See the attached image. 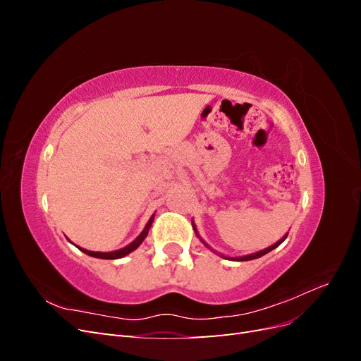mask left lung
<instances>
[{"label": "left lung", "instance_id": "8db88e82", "mask_svg": "<svg viewBox=\"0 0 361 361\" xmlns=\"http://www.w3.org/2000/svg\"><path fill=\"white\" fill-rule=\"evenodd\" d=\"M192 223V228H194V232H195V235H197L199 238H200V235H199V232H197V227H195V223L194 221H191ZM288 238V233L285 235V236H283L281 239H279V241L276 243V244H272L271 247H268V248H264V250H260V251H256V253H251V255H247V256H239V257H231V256H224V255H220V253H218V255H220L221 257H224V259H228V260H236V262H244V260H253V259H257V257H262V256H264V255H267V253H269V251L271 250H274V248H277L283 241H285V239ZM200 241L207 247V248H209V250H212L209 245H207L204 241H203V239L200 238ZM212 251H215V250H212ZM215 253H216V251H215Z\"/></svg>", "mask_w": 361, "mask_h": 361}]
</instances>
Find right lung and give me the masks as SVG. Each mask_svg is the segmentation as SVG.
Segmentation results:
<instances>
[{"mask_svg": "<svg viewBox=\"0 0 361 361\" xmlns=\"http://www.w3.org/2000/svg\"><path fill=\"white\" fill-rule=\"evenodd\" d=\"M154 218H155V214L149 218V221H147V224L145 226L143 232H141V233L134 239L133 243L128 244V245L123 247V248H120V250L106 251V253H102V251H90V250L81 248V247H78V245H76V247H78V248L82 251V253L89 255V256H92V257H97V259H120V257H123V256H126V255H129V253H133V251L137 250V248L140 247V244L145 241L147 233H149V228H150L152 223H154Z\"/></svg>", "mask_w": 361, "mask_h": 361, "instance_id": "obj_1", "label": "right lung"}]
</instances>
